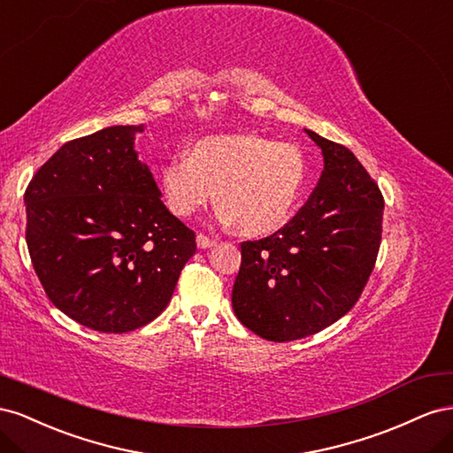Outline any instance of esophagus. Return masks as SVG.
<instances>
[{
	"label": "esophagus",
	"mask_w": 453,
	"mask_h": 453,
	"mask_svg": "<svg viewBox=\"0 0 453 453\" xmlns=\"http://www.w3.org/2000/svg\"><path fill=\"white\" fill-rule=\"evenodd\" d=\"M216 244V239L212 237H206L204 234H197V247L199 249H211Z\"/></svg>",
	"instance_id": "34e87169"
}]
</instances>
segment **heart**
<instances>
[{"mask_svg":"<svg viewBox=\"0 0 453 453\" xmlns=\"http://www.w3.org/2000/svg\"><path fill=\"white\" fill-rule=\"evenodd\" d=\"M305 182L298 146L252 134L199 140L189 155L173 153L159 171L171 212L188 218L216 197L218 218L242 235L264 237L288 222Z\"/></svg>","mask_w":453,"mask_h":453,"instance_id":"1","label":"heart"}]
</instances>
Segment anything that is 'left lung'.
Masks as SVG:
<instances>
[{
	"mask_svg": "<svg viewBox=\"0 0 453 453\" xmlns=\"http://www.w3.org/2000/svg\"><path fill=\"white\" fill-rule=\"evenodd\" d=\"M325 155L311 197L290 222L241 242L234 311L267 342H294L351 311L378 260L383 196L351 150L305 131Z\"/></svg>",
	"mask_w": 453,
	"mask_h": 453,
	"instance_id": "8db88e82",
	"label": "left lung"
}]
</instances>
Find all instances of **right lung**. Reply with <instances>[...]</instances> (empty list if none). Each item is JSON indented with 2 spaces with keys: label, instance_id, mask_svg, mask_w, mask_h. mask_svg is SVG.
I'll list each match as a JSON object with an SVG mask.
<instances>
[{
  "label": "right lung",
  "instance_id": "add662e5",
  "mask_svg": "<svg viewBox=\"0 0 453 453\" xmlns=\"http://www.w3.org/2000/svg\"><path fill=\"white\" fill-rule=\"evenodd\" d=\"M140 131L118 125L66 142L24 193L26 244L47 298L106 334L157 319L197 250L138 161Z\"/></svg>",
  "mask_w": 453,
  "mask_h": 453
}]
</instances>
